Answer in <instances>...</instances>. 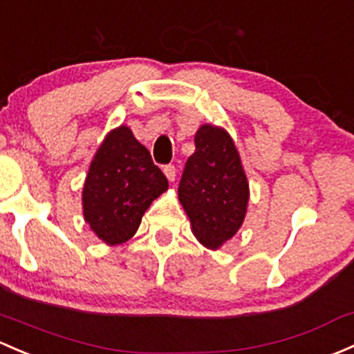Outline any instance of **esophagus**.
I'll list each match as a JSON object with an SVG mask.
<instances>
[{
  "label": "esophagus",
  "mask_w": 354,
  "mask_h": 354,
  "mask_svg": "<svg viewBox=\"0 0 354 354\" xmlns=\"http://www.w3.org/2000/svg\"><path fill=\"white\" fill-rule=\"evenodd\" d=\"M165 174H166V178L169 181H174L176 180V166L174 165H167V166H165Z\"/></svg>",
  "instance_id": "esophagus-1"
}]
</instances>
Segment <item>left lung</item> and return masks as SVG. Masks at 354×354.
<instances>
[{
    "label": "left lung",
    "mask_w": 354,
    "mask_h": 354,
    "mask_svg": "<svg viewBox=\"0 0 354 354\" xmlns=\"http://www.w3.org/2000/svg\"><path fill=\"white\" fill-rule=\"evenodd\" d=\"M178 198L196 239L218 249L243 225L249 183L229 132L205 124L196 130L195 152L185 165Z\"/></svg>",
    "instance_id": "8db88e82"
}]
</instances>
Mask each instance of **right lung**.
<instances>
[{
	"instance_id": "1",
	"label": "right lung",
	"mask_w": 354,
	"mask_h": 354,
	"mask_svg": "<svg viewBox=\"0 0 354 354\" xmlns=\"http://www.w3.org/2000/svg\"><path fill=\"white\" fill-rule=\"evenodd\" d=\"M167 189L162 171L132 130L113 129L93 158L83 187V215L103 243L129 241L152 200Z\"/></svg>"
}]
</instances>
